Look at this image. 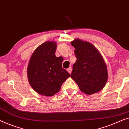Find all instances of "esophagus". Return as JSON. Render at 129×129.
Masks as SVG:
<instances>
[{"label":"esophagus","instance_id":"34e87169","mask_svg":"<svg viewBox=\"0 0 129 129\" xmlns=\"http://www.w3.org/2000/svg\"><path fill=\"white\" fill-rule=\"evenodd\" d=\"M67 71L69 73L71 74V73H72V69L71 67H70V68H69L68 69H67Z\"/></svg>","mask_w":129,"mask_h":129}]
</instances>
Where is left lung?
<instances>
[{
  "label": "left lung",
  "instance_id": "8db88e82",
  "mask_svg": "<svg viewBox=\"0 0 129 129\" xmlns=\"http://www.w3.org/2000/svg\"><path fill=\"white\" fill-rule=\"evenodd\" d=\"M71 44L75 48L77 58L71 77L85 94L91 95L101 91L108 80L107 68L102 56L88 42L76 39Z\"/></svg>",
  "mask_w": 129,
  "mask_h": 129
}]
</instances>
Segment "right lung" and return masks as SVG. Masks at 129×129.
I'll return each mask as SVG.
<instances>
[{
  "label": "right lung",
  "instance_id": "add662e5",
  "mask_svg": "<svg viewBox=\"0 0 129 129\" xmlns=\"http://www.w3.org/2000/svg\"><path fill=\"white\" fill-rule=\"evenodd\" d=\"M56 42H44L34 52L28 66L29 83L37 93L42 95H54L70 77L61 66L63 57L56 56Z\"/></svg>",
  "mask_w": 129,
  "mask_h": 129
}]
</instances>
